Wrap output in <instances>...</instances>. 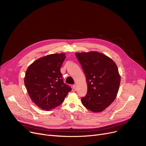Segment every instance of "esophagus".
I'll return each mask as SVG.
<instances>
[{
    "label": "esophagus",
    "mask_w": 146,
    "mask_h": 146,
    "mask_svg": "<svg viewBox=\"0 0 146 146\" xmlns=\"http://www.w3.org/2000/svg\"><path fill=\"white\" fill-rule=\"evenodd\" d=\"M73 89H74V90H77V89H78L77 85H74L73 86Z\"/></svg>",
    "instance_id": "34e87169"
}]
</instances>
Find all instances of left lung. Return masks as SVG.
Instances as JSON below:
<instances>
[{"instance_id":"1","label":"left lung","mask_w":146,"mask_h":146,"mask_svg":"<svg viewBox=\"0 0 146 146\" xmlns=\"http://www.w3.org/2000/svg\"><path fill=\"white\" fill-rule=\"evenodd\" d=\"M85 74L88 92L82 103L94 112L104 111L117 96L121 76L116 63L98 51L76 52Z\"/></svg>"}]
</instances>
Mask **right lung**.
Returning a JSON list of instances; mask_svg holds the SVG:
<instances>
[{
    "instance_id": "add662e5",
    "label": "right lung",
    "mask_w": 146,
    "mask_h": 146,
    "mask_svg": "<svg viewBox=\"0 0 146 146\" xmlns=\"http://www.w3.org/2000/svg\"><path fill=\"white\" fill-rule=\"evenodd\" d=\"M65 54H51L34 61L25 73L24 83L33 102L50 111L62 104L71 88L63 83L60 68Z\"/></svg>"
}]
</instances>
